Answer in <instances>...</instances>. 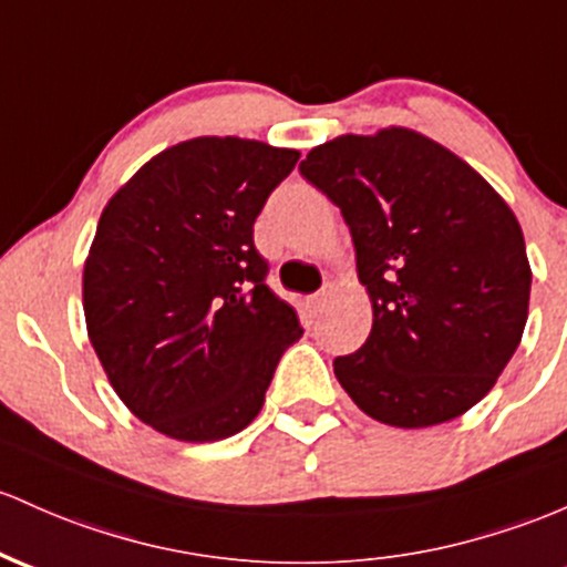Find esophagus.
I'll list each match as a JSON object with an SVG mask.
<instances>
[{
  "label": "esophagus",
  "mask_w": 567,
  "mask_h": 567,
  "mask_svg": "<svg viewBox=\"0 0 567 567\" xmlns=\"http://www.w3.org/2000/svg\"><path fill=\"white\" fill-rule=\"evenodd\" d=\"M307 307L309 309H312V312L317 315V312H320V309L322 307H326V293H315L312 298H309V301H307Z\"/></svg>",
  "instance_id": "esophagus-1"
}]
</instances>
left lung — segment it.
<instances>
[{
    "label": "left lung",
    "mask_w": 567,
    "mask_h": 567,
    "mask_svg": "<svg viewBox=\"0 0 567 567\" xmlns=\"http://www.w3.org/2000/svg\"><path fill=\"white\" fill-rule=\"evenodd\" d=\"M350 226L374 326L333 360L341 388L393 427L476 406L519 347L530 303L525 236L463 158L409 128L344 134L301 161Z\"/></svg>",
    "instance_id": "1"
}]
</instances>
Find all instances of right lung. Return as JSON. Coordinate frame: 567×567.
Returning a JSON list of instances; mask_svg holds the SVG:
<instances>
[{"instance_id":"right-lung-1","label":"right lung","mask_w":567,"mask_h":567,"mask_svg":"<svg viewBox=\"0 0 567 567\" xmlns=\"http://www.w3.org/2000/svg\"><path fill=\"white\" fill-rule=\"evenodd\" d=\"M298 158L239 136L179 142L99 217L83 271L91 344L121 401L169 439L245 431L301 339L252 241L255 217Z\"/></svg>"}]
</instances>
